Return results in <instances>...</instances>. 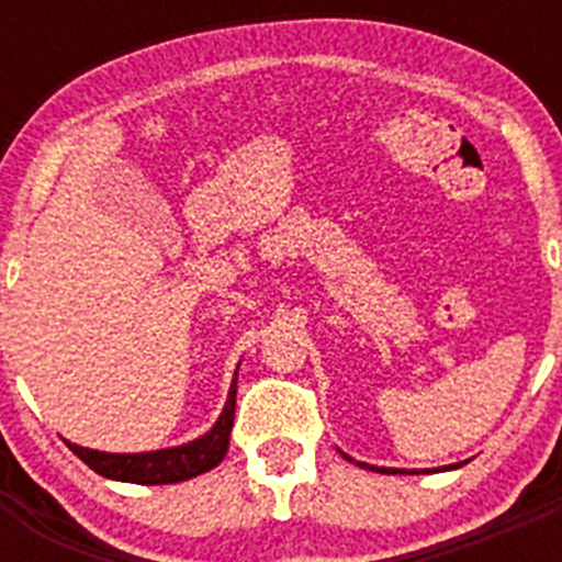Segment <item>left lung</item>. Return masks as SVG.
<instances>
[{
	"label": "left lung",
	"mask_w": 562,
	"mask_h": 562,
	"mask_svg": "<svg viewBox=\"0 0 562 562\" xmlns=\"http://www.w3.org/2000/svg\"><path fill=\"white\" fill-rule=\"evenodd\" d=\"M342 459H349V456L342 453ZM349 461H355V459H349ZM357 467H366V470H374V473H385V475H405V470H396V467H374V464H362V461H357ZM456 467H461V464L441 467V470H456ZM425 473H430V470H425ZM436 473H439V467H436ZM411 475H416V470H411Z\"/></svg>",
	"instance_id": "obj_1"
}]
</instances>
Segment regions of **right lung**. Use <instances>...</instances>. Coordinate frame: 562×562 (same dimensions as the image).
<instances>
[{"mask_svg":"<svg viewBox=\"0 0 562 562\" xmlns=\"http://www.w3.org/2000/svg\"><path fill=\"white\" fill-rule=\"evenodd\" d=\"M238 376V369H236ZM236 376L227 391V402L220 419L200 439L177 445V448L148 450V453H103V450H89L81 445L67 441V448L95 470L98 475L112 481H126V484H177V481L196 479L220 464L231 445L233 414H236Z\"/></svg>","mask_w":562,"mask_h":562,"instance_id":"right-lung-1","label":"right lung"}]
</instances>
